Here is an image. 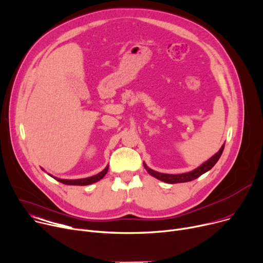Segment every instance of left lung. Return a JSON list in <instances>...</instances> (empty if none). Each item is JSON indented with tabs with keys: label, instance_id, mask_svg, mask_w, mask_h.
<instances>
[{
	"label": "left lung",
	"instance_id": "obj_1",
	"mask_svg": "<svg viewBox=\"0 0 263 263\" xmlns=\"http://www.w3.org/2000/svg\"><path fill=\"white\" fill-rule=\"evenodd\" d=\"M224 146L225 144L222 145V147L220 148V151L214 154V155L209 158L207 161H205L203 164H200L199 166H197L196 168H194L193 171H190V172H187V173H182V174H164V173H159V172H156L154 171V170L149 168L144 162H143V165L145 167V170L147 171V173L152 176H154L155 178L161 180V181H164L166 183H178V182H187V181H191V180H194L196 179L197 177H199L200 175H203L204 173L208 172L210 168L213 167V165L218 162V160L220 159L222 153H223V149H224Z\"/></svg>",
	"mask_w": 263,
	"mask_h": 263
}]
</instances>
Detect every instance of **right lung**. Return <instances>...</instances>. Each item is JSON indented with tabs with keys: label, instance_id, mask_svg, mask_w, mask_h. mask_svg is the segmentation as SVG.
Returning <instances> with one entry per match:
<instances>
[{
	"label": "right lung",
	"instance_id": "right-lung-1",
	"mask_svg": "<svg viewBox=\"0 0 263 263\" xmlns=\"http://www.w3.org/2000/svg\"><path fill=\"white\" fill-rule=\"evenodd\" d=\"M108 167H109V166L107 165L102 172H100L97 175H93V176H91V177H87V178H81V179H61V178H57V177H55V176H53L51 174H49V175L51 177H53L54 179H56L57 181H59L61 183H65V184H70V186H87V184L95 183V182L101 180L106 175V173L108 172ZM43 171H44V170H43Z\"/></svg>",
	"mask_w": 263,
	"mask_h": 263
}]
</instances>
